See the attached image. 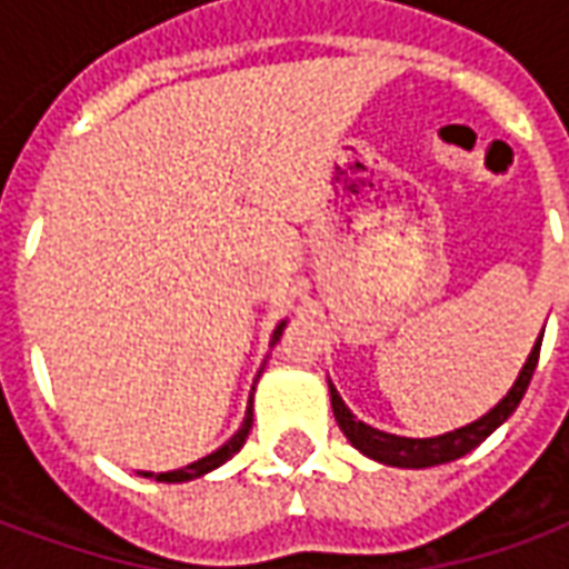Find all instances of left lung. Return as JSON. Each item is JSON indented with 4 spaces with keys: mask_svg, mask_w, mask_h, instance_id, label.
<instances>
[{
    "mask_svg": "<svg viewBox=\"0 0 569 569\" xmlns=\"http://www.w3.org/2000/svg\"><path fill=\"white\" fill-rule=\"evenodd\" d=\"M539 347H542V335H539V341L533 345V350H530V357H527L525 369L518 375V381L512 383V390L506 393V399H502L500 406L490 408L488 415L478 418L476 423L453 429V432H445V436H436V439H406V436H390V432H381V429L369 427V423H362V420L353 418L350 408L341 402V396L335 393V387H329L335 420H338V427L345 429V436L350 439L353 448H359L362 453H369L375 460H381V463L408 466V469L448 463V460H457V457H463V453H469L472 448H478V445L488 439L490 432L500 427L502 420L509 418L515 408H518V402L525 399L527 387H530L533 371H537Z\"/></svg>",
    "mask_w": 569,
    "mask_h": 569,
    "instance_id": "1",
    "label": "left lung"
}]
</instances>
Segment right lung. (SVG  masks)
I'll use <instances>...</instances> for the list:
<instances>
[{"instance_id": "right-lung-1", "label": "right lung", "mask_w": 569, "mask_h": 569, "mask_svg": "<svg viewBox=\"0 0 569 569\" xmlns=\"http://www.w3.org/2000/svg\"><path fill=\"white\" fill-rule=\"evenodd\" d=\"M283 326L286 322H280L277 329H273V341L271 345H277L280 341V335H283ZM249 429H252V399H249V408H247V418H243V427L237 429L231 439L224 441L219 451L207 453V457H200L198 463L186 466V469H173V472H161L158 476V481H188V478H198L203 476V472H210V469H216V466H222L224 460H231L240 448H243V441H247Z\"/></svg>"}]
</instances>
